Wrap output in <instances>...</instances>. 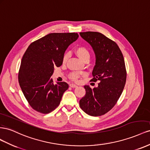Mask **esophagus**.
<instances>
[{
    "label": "esophagus",
    "instance_id": "34e87169",
    "mask_svg": "<svg viewBox=\"0 0 150 150\" xmlns=\"http://www.w3.org/2000/svg\"><path fill=\"white\" fill-rule=\"evenodd\" d=\"M70 86L71 87H72V88H76V87H77V85L74 84V83H70Z\"/></svg>",
    "mask_w": 150,
    "mask_h": 150
}]
</instances>
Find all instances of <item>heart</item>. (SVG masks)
Returning a JSON list of instances; mask_svg holds the SVG:
<instances>
[{
    "instance_id": "b5f03b06",
    "label": "heart",
    "mask_w": 150,
    "mask_h": 150,
    "mask_svg": "<svg viewBox=\"0 0 150 150\" xmlns=\"http://www.w3.org/2000/svg\"><path fill=\"white\" fill-rule=\"evenodd\" d=\"M75 53L82 62L87 60V59H89V58H90L89 51L87 50V48H85L84 46L76 47V48L75 49ZM68 57V56L67 54H64L63 58V63H65L67 62ZM79 76V74H77V73H73V74L70 75V77L72 80H76L78 79Z\"/></svg>"
}]
</instances>
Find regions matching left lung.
<instances>
[{
    "instance_id": "obj_1",
    "label": "left lung",
    "mask_w": 150,
    "mask_h": 150,
    "mask_svg": "<svg viewBox=\"0 0 150 150\" xmlns=\"http://www.w3.org/2000/svg\"><path fill=\"white\" fill-rule=\"evenodd\" d=\"M91 45L96 55L92 82L99 80L98 87L85 85V95L80 106L85 113L99 116L112 109L120 97L126 80L125 59L115 42L99 32L80 33Z\"/></svg>"
}]
</instances>
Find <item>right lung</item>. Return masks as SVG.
<instances>
[{
    "mask_svg": "<svg viewBox=\"0 0 150 150\" xmlns=\"http://www.w3.org/2000/svg\"><path fill=\"white\" fill-rule=\"evenodd\" d=\"M75 33H50L29 46L21 63L18 80L25 99L33 109L48 114L59 105L68 88L65 82L54 83V67H60L67 48L78 39Z\"/></svg>",
    "mask_w": 150,
    "mask_h": 150,
    "instance_id": "obj_1",
    "label": "right lung"
}]
</instances>
